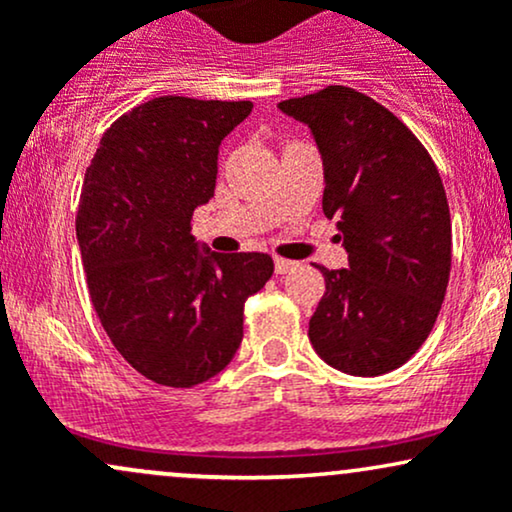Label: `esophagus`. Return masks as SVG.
<instances>
[{"mask_svg": "<svg viewBox=\"0 0 512 512\" xmlns=\"http://www.w3.org/2000/svg\"><path fill=\"white\" fill-rule=\"evenodd\" d=\"M298 267V262H291V260H284V257H276L274 260V269L276 274H289L293 269Z\"/></svg>", "mask_w": 512, "mask_h": 512, "instance_id": "34e87169", "label": "esophagus"}]
</instances>
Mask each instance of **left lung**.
I'll list each match as a JSON object with an SVG mask.
<instances>
[{
  "label": "left lung",
  "mask_w": 512,
  "mask_h": 512,
  "mask_svg": "<svg viewBox=\"0 0 512 512\" xmlns=\"http://www.w3.org/2000/svg\"><path fill=\"white\" fill-rule=\"evenodd\" d=\"M279 110L313 134L322 211L349 255V269L320 267L310 344L342 373H390L426 342L448 289L452 228L436 163L402 120L354 88L327 86Z\"/></svg>",
  "instance_id": "obj_1"
}]
</instances>
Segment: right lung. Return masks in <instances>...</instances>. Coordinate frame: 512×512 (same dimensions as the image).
<instances>
[{"label":"right lung","mask_w":512,"mask_h":512,"mask_svg":"<svg viewBox=\"0 0 512 512\" xmlns=\"http://www.w3.org/2000/svg\"><path fill=\"white\" fill-rule=\"evenodd\" d=\"M250 113V101L154 98L110 125L86 168L76 240L91 303L122 358L158 385L219 375L243 339L245 298L274 272L264 252L223 255L192 236L219 146Z\"/></svg>","instance_id":"obj_1"}]
</instances>
